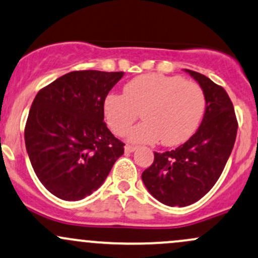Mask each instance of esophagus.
I'll return each mask as SVG.
<instances>
[{
    "label": "esophagus",
    "instance_id": "obj_1",
    "mask_svg": "<svg viewBox=\"0 0 258 258\" xmlns=\"http://www.w3.org/2000/svg\"><path fill=\"white\" fill-rule=\"evenodd\" d=\"M136 151V147L134 146H126L124 147V152L126 153H134Z\"/></svg>",
    "mask_w": 258,
    "mask_h": 258
}]
</instances>
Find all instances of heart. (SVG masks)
<instances>
[{
	"instance_id": "1",
	"label": "heart",
	"mask_w": 258,
	"mask_h": 258,
	"mask_svg": "<svg viewBox=\"0 0 258 258\" xmlns=\"http://www.w3.org/2000/svg\"><path fill=\"white\" fill-rule=\"evenodd\" d=\"M203 90L177 76L148 73L123 87V95L110 94L104 101L106 122L115 135L123 136L140 116L143 122L127 135L131 143L177 146L196 131L205 112Z\"/></svg>"
}]
</instances>
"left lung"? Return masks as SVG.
Instances as JSON below:
<instances>
[{
    "label": "left lung",
    "instance_id": "obj_1",
    "mask_svg": "<svg viewBox=\"0 0 258 258\" xmlns=\"http://www.w3.org/2000/svg\"><path fill=\"white\" fill-rule=\"evenodd\" d=\"M203 90L206 110L191 138L165 153L143 171L142 181L155 200L170 207H186L201 200L214 186L230 157L237 122L233 103L224 88L206 76L185 70Z\"/></svg>",
    "mask_w": 258,
    "mask_h": 258
}]
</instances>
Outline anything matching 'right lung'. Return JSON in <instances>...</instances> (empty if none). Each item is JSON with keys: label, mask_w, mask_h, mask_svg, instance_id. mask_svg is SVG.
Here are the masks:
<instances>
[{"label": "right lung", "mask_w": 258, "mask_h": 258, "mask_svg": "<svg viewBox=\"0 0 258 258\" xmlns=\"http://www.w3.org/2000/svg\"><path fill=\"white\" fill-rule=\"evenodd\" d=\"M122 77L123 72L75 71L36 94L25 124V148L36 176L53 196H89L123 154L124 144L104 122V101Z\"/></svg>", "instance_id": "add662e5"}]
</instances>
